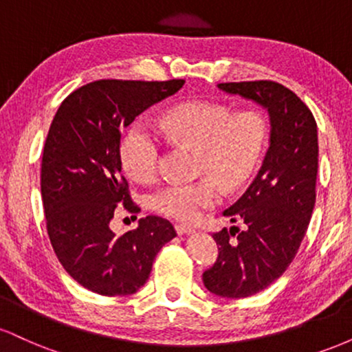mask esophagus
<instances>
[{"mask_svg":"<svg viewBox=\"0 0 352 352\" xmlns=\"http://www.w3.org/2000/svg\"><path fill=\"white\" fill-rule=\"evenodd\" d=\"M175 232L179 233V235H185V233H192L193 228L185 223H175Z\"/></svg>","mask_w":352,"mask_h":352,"instance_id":"obj_1","label":"esophagus"}]
</instances>
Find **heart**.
Wrapping results in <instances>:
<instances>
[{
    "label": "heart",
    "instance_id": "b5f03b06",
    "mask_svg": "<svg viewBox=\"0 0 352 352\" xmlns=\"http://www.w3.org/2000/svg\"><path fill=\"white\" fill-rule=\"evenodd\" d=\"M168 142L197 148L195 182L165 185L152 195L160 215L180 221L197 220L221 200V187L236 190L252 179L268 145V119L254 109L233 112L221 102L190 100L165 112L159 124ZM125 172L140 184H152L162 170L164 145L147 122H135L120 144Z\"/></svg>",
    "mask_w": 352,
    "mask_h": 352
}]
</instances>
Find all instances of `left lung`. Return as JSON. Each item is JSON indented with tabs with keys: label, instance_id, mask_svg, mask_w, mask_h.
<instances>
[{
	"label": "left lung",
	"instance_id": "8db88e82",
	"mask_svg": "<svg viewBox=\"0 0 352 352\" xmlns=\"http://www.w3.org/2000/svg\"><path fill=\"white\" fill-rule=\"evenodd\" d=\"M221 91L268 109L270 148L256 179L223 215L246 223L213 233L218 258L204 285L221 298L263 292L286 272L308 230L316 201V120L302 100L274 80L221 82Z\"/></svg>",
	"mask_w": 352,
	"mask_h": 352
}]
</instances>
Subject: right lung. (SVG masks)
Segmentation results:
<instances>
[{"label":"right lung","instance_id":"1","mask_svg":"<svg viewBox=\"0 0 352 352\" xmlns=\"http://www.w3.org/2000/svg\"><path fill=\"white\" fill-rule=\"evenodd\" d=\"M184 82L94 80L71 92L52 119L41 162L47 235L64 270L89 292H139L157 253L177 235L157 215L140 218L139 227L120 236L109 223L119 207L140 212L122 175L120 131Z\"/></svg>","mask_w":352,"mask_h":352}]
</instances>
